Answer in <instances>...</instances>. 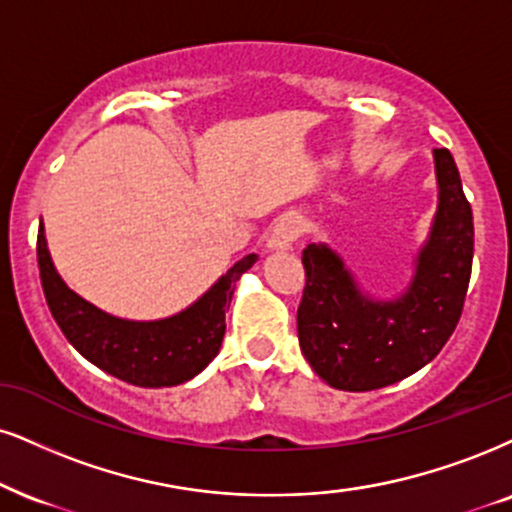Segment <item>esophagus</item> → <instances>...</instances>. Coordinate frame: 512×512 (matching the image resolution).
Returning <instances> with one entry per match:
<instances>
[{"instance_id": "1", "label": "esophagus", "mask_w": 512, "mask_h": 512, "mask_svg": "<svg viewBox=\"0 0 512 512\" xmlns=\"http://www.w3.org/2000/svg\"><path fill=\"white\" fill-rule=\"evenodd\" d=\"M301 235V227L292 216L280 218L270 232V249H289Z\"/></svg>"}]
</instances>
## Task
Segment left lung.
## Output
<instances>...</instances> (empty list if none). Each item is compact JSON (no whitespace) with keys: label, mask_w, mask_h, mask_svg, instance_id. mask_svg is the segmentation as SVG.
Masks as SVG:
<instances>
[{"label":"left lung","mask_w":512,"mask_h":512,"mask_svg":"<svg viewBox=\"0 0 512 512\" xmlns=\"http://www.w3.org/2000/svg\"><path fill=\"white\" fill-rule=\"evenodd\" d=\"M439 211L413 285L396 301L358 292L327 246H306L296 327L306 361L334 389L370 391L413 375L444 349L463 313L475 251L472 208L449 149H434Z\"/></svg>","instance_id":"obj_1"}]
</instances>
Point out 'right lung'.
Masks as SVG:
<instances>
[{"instance_id":"obj_1","label":"right lung","mask_w":512,"mask_h":512,"mask_svg":"<svg viewBox=\"0 0 512 512\" xmlns=\"http://www.w3.org/2000/svg\"><path fill=\"white\" fill-rule=\"evenodd\" d=\"M254 263L256 254L237 261L187 311L154 323H135L113 318L71 292L54 270L42 225L37 232V266L56 325L87 361L135 387H175L199 375L218 356L235 285Z\"/></svg>"}]
</instances>
